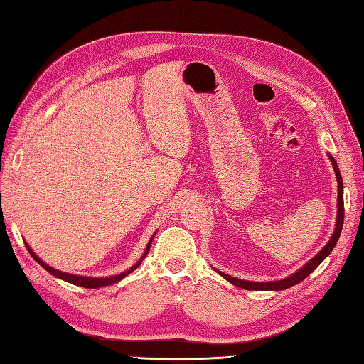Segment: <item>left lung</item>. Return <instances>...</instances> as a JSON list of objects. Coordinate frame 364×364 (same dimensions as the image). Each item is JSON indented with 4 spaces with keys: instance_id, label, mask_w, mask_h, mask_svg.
<instances>
[{
    "instance_id": "obj_1",
    "label": "left lung",
    "mask_w": 364,
    "mask_h": 364,
    "mask_svg": "<svg viewBox=\"0 0 364 364\" xmlns=\"http://www.w3.org/2000/svg\"><path fill=\"white\" fill-rule=\"evenodd\" d=\"M331 161L333 164V168H335V175H336V180H338V218H336V226H335V232L332 235V239L328 240V243L326 245V247L321 250L318 255L311 259L309 264L304 265L299 272H296L294 274L289 276L282 279V281H274V282H251V281H242V279H237V277H232V276H228L225 273H220L228 282H231L232 285L235 287H240V289L243 290H285L289 289V287H293L296 285L299 282H302L304 279H306L314 269L323 262L328 255H331L333 247L336 245L338 239H340V234H341V230H343V222H344V200H343V178H341V173H340V168H338L336 166V161L331 156Z\"/></svg>"
}]
</instances>
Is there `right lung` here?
I'll list each match as a JSON object with an SVG mask.
<instances>
[{
    "label": "right lung",
    "mask_w": 364,
    "mask_h": 364,
    "mask_svg": "<svg viewBox=\"0 0 364 364\" xmlns=\"http://www.w3.org/2000/svg\"><path fill=\"white\" fill-rule=\"evenodd\" d=\"M150 245H151V240L149 242L147 248H146V252H144L142 259L147 256V252H149V250H150ZM26 248H28V251H29V255L33 257V260H37L38 264H40L41 267H43L48 273H50V274L55 276V277H60V279H63V281L70 282V284L79 285V287H85V289H99V287H104V285H112V284L119 282V281H122V279H124L127 274L132 273L133 269H136V268L139 267L141 262H142V259H141L136 265H133L130 269H127V272H124V273H121V274H116V276H109V277H87V276H74V274L62 273V272H58V269H55V268H53V267L46 265L43 260H40V259H38L36 255H33V251L29 248V245H26Z\"/></svg>",
    "instance_id": "add662e5"
}]
</instances>
